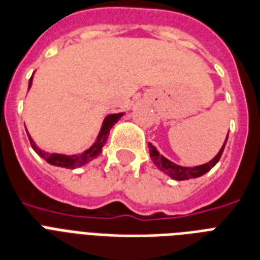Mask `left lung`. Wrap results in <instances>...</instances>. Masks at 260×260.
I'll return each instance as SVG.
<instances>
[{"instance_id":"left-lung-1","label":"left lung","mask_w":260,"mask_h":260,"mask_svg":"<svg viewBox=\"0 0 260 260\" xmlns=\"http://www.w3.org/2000/svg\"><path fill=\"white\" fill-rule=\"evenodd\" d=\"M226 141H228V138L225 140V144L222 145L220 151L218 152V155H216L214 159L210 160L206 165L196 166V167H182V166L175 165L173 161H170L169 159H166L165 156L160 155L152 144H148V145H149V155H151V159L152 161H153V165H155L160 171H163V173H166L167 175H170L173 179L183 181V179L197 178V177H202V175H204L206 173H208V171L219 161L220 156H222V152L225 149Z\"/></svg>"}]
</instances>
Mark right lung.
Returning a JSON list of instances; mask_svg holds the SVG:
<instances>
[{
	"mask_svg": "<svg viewBox=\"0 0 260 260\" xmlns=\"http://www.w3.org/2000/svg\"><path fill=\"white\" fill-rule=\"evenodd\" d=\"M32 83V77L30 78V82H28V87ZM123 114H114V115H108L107 118L104 119V123H103V126H101L100 134H99V137H97V141L93 144L91 148H89L87 151H85L81 155H72V156H67V155H60V153H48V152L42 151L40 149L38 146L35 145V142L31 140V137L28 136V133H27V136H28V140H30V144L32 146V149H34L41 157H44L46 161H48L49 165L52 166H57V167H64V169H77V167H81V166H85L86 163H89L90 160L95 159L97 156L100 155L101 151H103V146L105 145V142L108 140L109 136V130L112 128L115 123L118 122L120 116Z\"/></svg>",
	"mask_w": 260,
	"mask_h": 260,
	"instance_id": "add662e5",
	"label": "right lung"
}]
</instances>
